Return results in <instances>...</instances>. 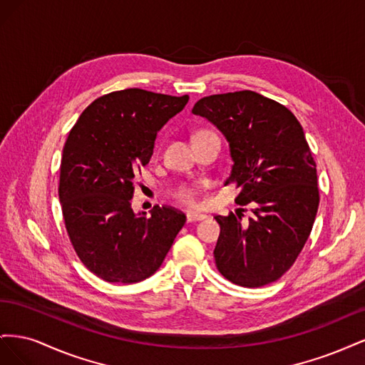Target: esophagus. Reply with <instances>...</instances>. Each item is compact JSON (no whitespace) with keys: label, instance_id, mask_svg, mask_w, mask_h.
<instances>
[{"label":"esophagus","instance_id":"1","mask_svg":"<svg viewBox=\"0 0 365 365\" xmlns=\"http://www.w3.org/2000/svg\"><path fill=\"white\" fill-rule=\"evenodd\" d=\"M205 215H200V213H187L185 219H187V224H192V222H197V220H202L205 219Z\"/></svg>","mask_w":365,"mask_h":365}]
</instances>
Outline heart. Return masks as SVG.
Listing matches in <instances>:
<instances>
[{
  "label": "heart",
  "instance_id": "obj_1",
  "mask_svg": "<svg viewBox=\"0 0 365 365\" xmlns=\"http://www.w3.org/2000/svg\"><path fill=\"white\" fill-rule=\"evenodd\" d=\"M204 132L207 130H200L195 137L204 134ZM170 197L178 205L193 210L201 205V189L192 182H181L173 187L170 192Z\"/></svg>",
  "mask_w": 365,
  "mask_h": 365
}]
</instances>
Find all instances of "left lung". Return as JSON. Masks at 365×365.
Here are the masks:
<instances>
[{
    "label": "left lung",
    "mask_w": 365,
    "mask_h": 365,
    "mask_svg": "<svg viewBox=\"0 0 365 365\" xmlns=\"http://www.w3.org/2000/svg\"><path fill=\"white\" fill-rule=\"evenodd\" d=\"M192 113L227 137L235 161L227 184L239 187L235 202L254 213L247 224L239 213L215 216L219 272L245 288L279 280L302 252L319 204L317 164L300 121L250 90L202 97Z\"/></svg>",
    "instance_id": "8db88e82"
}]
</instances>
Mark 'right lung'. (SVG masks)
Masks as SVG:
<instances>
[{
    "instance_id": "right-lung-1",
    "label": "right lung",
    "mask_w": 365,
    "mask_h": 365,
    "mask_svg": "<svg viewBox=\"0 0 365 365\" xmlns=\"http://www.w3.org/2000/svg\"><path fill=\"white\" fill-rule=\"evenodd\" d=\"M187 102V94L140 88L109 93L85 109L65 141L58 187L65 228L77 257L108 283L148 279L185 224L169 205L135 216L130 200L158 130Z\"/></svg>"
}]
</instances>
